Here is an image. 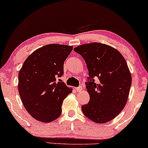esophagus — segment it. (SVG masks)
<instances>
[{
    "mask_svg": "<svg viewBox=\"0 0 148 148\" xmlns=\"http://www.w3.org/2000/svg\"><path fill=\"white\" fill-rule=\"evenodd\" d=\"M82 89H83V88H82L81 87H77L76 88L77 92H80L81 90H82Z\"/></svg>",
    "mask_w": 148,
    "mask_h": 148,
    "instance_id": "34e87169",
    "label": "esophagus"
}]
</instances>
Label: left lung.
I'll use <instances>...</instances> for the list:
<instances>
[{
  "instance_id": "obj_1",
  "label": "left lung",
  "mask_w": 148,
  "mask_h": 148,
  "mask_svg": "<svg viewBox=\"0 0 148 148\" xmlns=\"http://www.w3.org/2000/svg\"><path fill=\"white\" fill-rule=\"evenodd\" d=\"M74 51L85 61L89 75L85 84L90 100L81 106L84 115L96 123L110 121L128 101L132 77L126 60L116 49L101 43L79 45Z\"/></svg>"
}]
</instances>
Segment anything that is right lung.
<instances>
[{"mask_svg": "<svg viewBox=\"0 0 148 148\" xmlns=\"http://www.w3.org/2000/svg\"><path fill=\"white\" fill-rule=\"evenodd\" d=\"M72 46L51 44L30 54L18 74V91L23 105L34 119L50 122L60 117L63 100L72 92L63 82V64Z\"/></svg>", "mask_w": 148, "mask_h": 148, "instance_id": "1", "label": "right lung"}]
</instances>
